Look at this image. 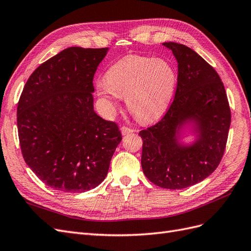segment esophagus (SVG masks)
<instances>
[{"mask_svg": "<svg viewBox=\"0 0 251 251\" xmlns=\"http://www.w3.org/2000/svg\"><path fill=\"white\" fill-rule=\"evenodd\" d=\"M120 132H121V134H123V135L125 136V135H126V134H128V133H133L134 130H133V128H130V127L123 126V127L120 128Z\"/></svg>", "mask_w": 251, "mask_h": 251, "instance_id": "obj_1", "label": "esophagus"}]
</instances>
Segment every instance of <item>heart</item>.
<instances>
[{
	"instance_id": "b5f03b06",
	"label": "heart",
	"mask_w": 251,
	"mask_h": 251,
	"mask_svg": "<svg viewBox=\"0 0 251 251\" xmlns=\"http://www.w3.org/2000/svg\"><path fill=\"white\" fill-rule=\"evenodd\" d=\"M177 86V72L166 59L127 55L112 65L96 89L110 105L125 97L126 107L141 123L162 116Z\"/></svg>"
}]
</instances>
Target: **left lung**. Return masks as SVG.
Listing matches in <instances>:
<instances>
[{"mask_svg": "<svg viewBox=\"0 0 251 251\" xmlns=\"http://www.w3.org/2000/svg\"><path fill=\"white\" fill-rule=\"evenodd\" d=\"M162 45L177 59V90L163 118L139 133L141 166L157 186L182 189L218 168L228 137L230 109L223 82L206 60L182 44ZM188 133L194 140L184 143Z\"/></svg>", "mask_w": 251, "mask_h": 251, "instance_id": "1", "label": "left lung"}]
</instances>
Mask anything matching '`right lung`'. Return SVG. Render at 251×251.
Wrapping results in <instances>:
<instances>
[{
	"label": "right lung",
	"instance_id": "obj_1",
	"mask_svg": "<svg viewBox=\"0 0 251 251\" xmlns=\"http://www.w3.org/2000/svg\"><path fill=\"white\" fill-rule=\"evenodd\" d=\"M109 48L70 47L30 75L18 104L24 160L44 183L85 193L107 176L121 134L94 111L93 77Z\"/></svg>",
	"mask_w": 251,
	"mask_h": 251
}]
</instances>
